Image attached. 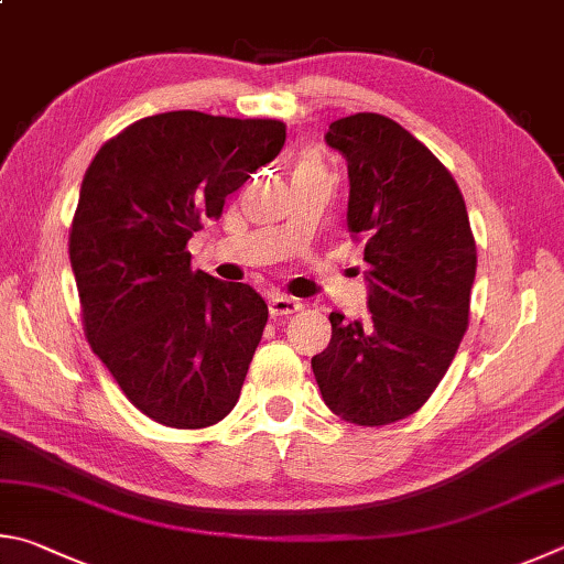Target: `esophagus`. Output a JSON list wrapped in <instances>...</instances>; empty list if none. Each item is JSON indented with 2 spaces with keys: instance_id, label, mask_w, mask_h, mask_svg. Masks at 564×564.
Wrapping results in <instances>:
<instances>
[{
  "instance_id": "1",
  "label": "esophagus",
  "mask_w": 564,
  "mask_h": 564,
  "mask_svg": "<svg viewBox=\"0 0 564 564\" xmlns=\"http://www.w3.org/2000/svg\"><path fill=\"white\" fill-rule=\"evenodd\" d=\"M302 304L294 300V297H288V294H274V297L270 300V317L276 319V317H290V314L300 312Z\"/></svg>"
}]
</instances>
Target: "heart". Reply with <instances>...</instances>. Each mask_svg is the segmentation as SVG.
Instances as JSON below:
<instances>
[{
	"instance_id": "1",
	"label": "heart",
	"mask_w": 564,
	"mask_h": 564,
	"mask_svg": "<svg viewBox=\"0 0 564 564\" xmlns=\"http://www.w3.org/2000/svg\"><path fill=\"white\" fill-rule=\"evenodd\" d=\"M312 167H314V171H322V161H319V158L317 155H302L300 158V163H297V171H312Z\"/></svg>"
}]
</instances>
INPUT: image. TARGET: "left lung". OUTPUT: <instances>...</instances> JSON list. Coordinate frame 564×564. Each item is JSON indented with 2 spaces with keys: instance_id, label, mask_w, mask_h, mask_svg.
Here are the masks:
<instances>
[{
  "instance_id": "8db88e82",
  "label": "left lung",
  "mask_w": 564,
  "mask_h": 564,
  "mask_svg": "<svg viewBox=\"0 0 564 564\" xmlns=\"http://www.w3.org/2000/svg\"><path fill=\"white\" fill-rule=\"evenodd\" d=\"M347 158V227L364 237L369 317L332 312L312 357L327 406L359 426L416 413L468 329L476 240L453 175L406 128L379 113L339 118L324 135Z\"/></svg>"
}]
</instances>
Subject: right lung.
<instances>
[{
    "mask_svg": "<svg viewBox=\"0 0 564 564\" xmlns=\"http://www.w3.org/2000/svg\"><path fill=\"white\" fill-rule=\"evenodd\" d=\"M284 138L272 118L155 113L104 143L84 175L68 260L86 339L163 426H213L240 399L267 304L250 284L193 272L185 245Z\"/></svg>",
    "mask_w": 564,
    "mask_h": 564,
    "instance_id": "obj_1",
    "label": "right lung"
}]
</instances>
